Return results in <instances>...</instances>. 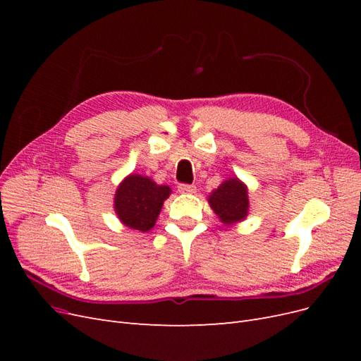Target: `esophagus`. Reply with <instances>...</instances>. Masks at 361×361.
<instances>
[{
  "label": "esophagus",
  "mask_w": 361,
  "mask_h": 361,
  "mask_svg": "<svg viewBox=\"0 0 361 361\" xmlns=\"http://www.w3.org/2000/svg\"><path fill=\"white\" fill-rule=\"evenodd\" d=\"M178 190H179V192H182V194H194L195 192V185H188V183H180L179 187H178Z\"/></svg>",
  "instance_id": "obj_1"
}]
</instances>
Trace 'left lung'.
Instances as JSON below:
<instances>
[{
  "label": "left lung",
  "mask_w": 361,
  "mask_h": 361,
  "mask_svg": "<svg viewBox=\"0 0 361 361\" xmlns=\"http://www.w3.org/2000/svg\"><path fill=\"white\" fill-rule=\"evenodd\" d=\"M207 202L216 216L227 226L243 221L248 215V190L238 178L224 180L209 194Z\"/></svg>",
  "instance_id": "obj_1"
}]
</instances>
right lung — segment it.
Returning <instances> with one entry per match:
<instances>
[{"mask_svg":"<svg viewBox=\"0 0 361 361\" xmlns=\"http://www.w3.org/2000/svg\"><path fill=\"white\" fill-rule=\"evenodd\" d=\"M170 194L167 185H157L147 176L133 173L116 190L114 211L125 226L147 232L155 226L164 200Z\"/></svg>","mask_w":361,"mask_h":361,"instance_id":"add662e5","label":"right lung"}]
</instances>
